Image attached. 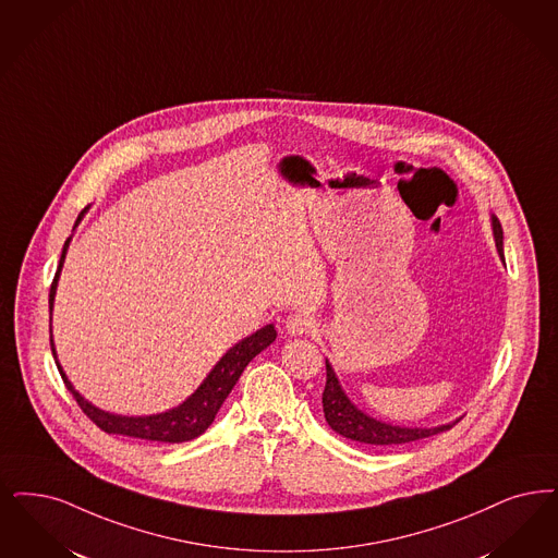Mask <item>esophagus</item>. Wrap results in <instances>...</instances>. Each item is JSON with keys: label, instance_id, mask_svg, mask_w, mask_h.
I'll use <instances>...</instances> for the list:
<instances>
[{"label": "esophagus", "instance_id": "obj_1", "mask_svg": "<svg viewBox=\"0 0 558 558\" xmlns=\"http://www.w3.org/2000/svg\"><path fill=\"white\" fill-rule=\"evenodd\" d=\"M284 328L290 336L312 335L315 330V319L307 313H292L287 317Z\"/></svg>", "mask_w": 558, "mask_h": 558}]
</instances>
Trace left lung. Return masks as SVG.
I'll list each match as a JSON object with an SVG mask.
<instances>
[{
    "instance_id": "obj_1",
    "label": "left lung",
    "mask_w": 558,
    "mask_h": 558,
    "mask_svg": "<svg viewBox=\"0 0 558 558\" xmlns=\"http://www.w3.org/2000/svg\"><path fill=\"white\" fill-rule=\"evenodd\" d=\"M492 232L500 259L505 262V251H502V226L498 222L496 216H492ZM322 404H324V417L328 425L335 429L336 434L355 440L361 445L367 446H395L415 442L422 438L436 436L440 432L450 429L452 424L438 425V427H401V425L384 424L363 411H359L349 397L344 395L340 381L336 378L332 365L326 361V388L322 395Z\"/></svg>"
}]
</instances>
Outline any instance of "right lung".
<instances>
[{
  "mask_svg": "<svg viewBox=\"0 0 558 558\" xmlns=\"http://www.w3.org/2000/svg\"><path fill=\"white\" fill-rule=\"evenodd\" d=\"M87 207L81 211V216L76 218V223L83 220ZM74 223V226H76ZM68 245L70 239H66L64 248H62V257L58 264V271L53 276L51 289H49V344H51V353L56 357V349H53V336H51V310H53V296L58 289V280H60V271L64 266V257H66ZM276 340V328L268 324L262 330H257L255 335L246 336L241 342H236L226 355H223L216 367L209 372V376L203 379L199 388L186 399V401L166 411V413H157V415H145V417H129V415H113L108 411L97 409L95 404L85 401L74 386L68 381L64 369L60 367V363L56 361L60 376L64 379L68 390L72 392V397L78 402V407L83 409V413L89 417L93 424L101 427L108 434L116 436H131V438H141V440H151V442H168V445H179L186 442L201 436L211 422L216 420L222 402L230 395V390L234 388V384L241 378V374L245 372L248 361L259 355L264 349H268L269 344Z\"/></svg>",
  "mask_w": 558,
  "mask_h": 558,
  "instance_id": "1",
  "label": "right lung"
}]
</instances>
